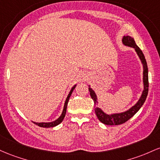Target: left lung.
<instances>
[{"instance_id":"left-lung-1","label":"left lung","mask_w":160,"mask_h":160,"mask_svg":"<svg viewBox=\"0 0 160 160\" xmlns=\"http://www.w3.org/2000/svg\"><path fill=\"white\" fill-rule=\"evenodd\" d=\"M122 43L125 45L132 47V48H134L135 51L137 52L138 57L141 59V62L143 64V91L142 94H141V98L138 101V103L135 105L133 106L131 109L125 111L124 112H121V113H116V114H111L108 115L106 114L98 107V98H97V95L95 92L93 91L91 88H89L90 95H91V98L94 100V110L95 113H96L97 116H98V119L102 123L105 124L107 125H121V124L125 123V122L128 121L130 119L132 116H134L136 112L141 109L142 107L143 104L144 103L145 100H146L147 97H148V87H149V82H148V64H147L146 59H145L144 55H143L142 51L138 48V46L136 44L135 41H134L133 38L130 36H124L122 38Z\"/></svg>"}]
</instances>
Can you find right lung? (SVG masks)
I'll return each mask as SVG.
<instances>
[{
  "label": "right lung",
  "instance_id": "add662e5",
  "mask_svg": "<svg viewBox=\"0 0 160 160\" xmlns=\"http://www.w3.org/2000/svg\"><path fill=\"white\" fill-rule=\"evenodd\" d=\"M75 85L74 87L72 88L70 92H69V95H68L67 98H66V102H65V104H64V107H63V110H62V114H61V116L60 117L58 118L57 120H55V121L52 122H34L35 124V125H38V126L40 127H42V128H51V127H54V126H57V125H58L59 124H60L61 122H62V120H63L64 117H65L66 116V108H67V104H68V102H69V98H70L72 93L73 90L75 89Z\"/></svg>",
  "mask_w": 160,
  "mask_h": 160
}]
</instances>
